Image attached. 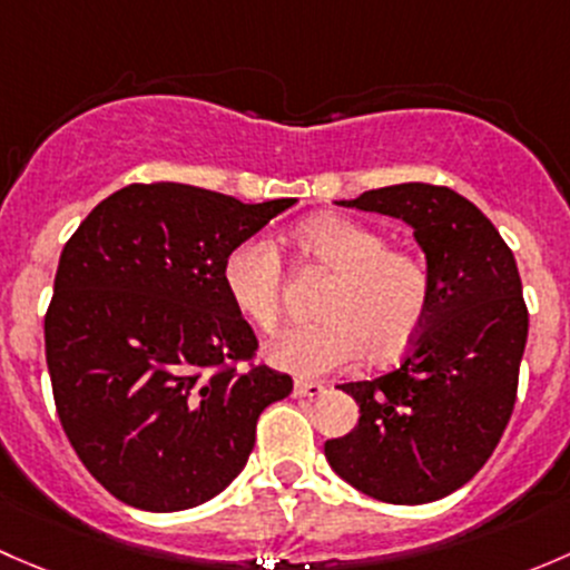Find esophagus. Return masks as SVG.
I'll return each mask as SVG.
<instances>
[{"label":"esophagus","instance_id":"obj_1","mask_svg":"<svg viewBox=\"0 0 570 570\" xmlns=\"http://www.w3.org/2000/svg\"><path fill=\"white\" fill-rule=\"evenodd\" d=\"M293 392H296L298 397H324L326 395V386L318 384V381H296V386H293Z\"/></svg>","mask_w":570,"mask_h":570}]
</instances>
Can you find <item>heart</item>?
<instances>
[{
	"mask_svg": "<svg viewBox=\"0 0 570 570\" xmlns=\"http://www.w3.org/2000/svg\"><path fill=\"white\" fill-rule=\"evenodd\" d=\"M298 246L334 272L318 324L274 334L266 356L279 371L315 379L348 367L362 354L373 362L401 356L422 332L431 309V274L412 252L390 249L373 227L324 216L298 230ZM222 285L233 307L261 328L283 309V266L263 236L244 238L222 263Z\"/></svg>",
	"mask_w": 570,
	"mask_h": 570,
	"instance_id": "1",
	"label": "heart"
}]
</instances>
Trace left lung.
Returning <instances> with one entry per match:
<instances>
[{
  "mask_svg": "<svg viewBox=\"0 0 570 570\" xmlns=\"http://www.w3.org/2000/svg\"><path fill=\"white\" fill-rule=\"evenodd\" d=\"M337 205L412 227L431 309L395 371L340 384L360 422L328 439L326 461L373 500L436 502L480 472L513 414L530 326L515 257L483 210L448 186H384Z\"/></svg>",
  "mask_w": 570,
  "mask_h": 570,
  "instance_id": "left-lung-1",
  "label": "left lung"
}]
</instances>
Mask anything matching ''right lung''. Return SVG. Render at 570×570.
<instances>
[{"label": "right lung", "mask_w": 570, "mask_h": 570, "mask_svg": "<svg viewBox=\"0 0 570 570\" xmlns=\"http://www.w3.org/2000/svg\"><path fill=\"white\" fill-rule=\"evenodd\" d=\"M291 205L131 184L62 249L46 313L57 414L120 502L175 513L214 500L246 466L263 409L291 395V375L233 367L257 337L222 285L227 252Z\"/></svg>", "instance_id": "add662e5"}]
</instances>
